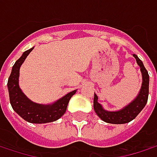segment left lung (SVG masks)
Wrapping results in <instances>:
<instances>
[{"label": "left lung", "mask_w": 157, "mask_h": 157, "mask_svg": "<svg viewBox=\"0 0 157 157\" xmlns=\"http://www.w3.org/2000/svg\"><path fill=\"white\" fill-rule=\"evenodd\" d=\"M133 56L136 58L137 64L140 66L142 78H143L140 92L134 101H132L129 105L124 106L123 109L111 112V111H106L103 108V106L98 103L97 95L94 94V112L103 121L106 123L114 124L129 123L138 115V113L143 110L147 103L148 94H149V75H148L146 69L144 66L143 62L137 57V55L133 54Z\"/></svg>", "instance_id": "8db88e82"}]
</instances>
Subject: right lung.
<instances>
[{
	"label": "right lung",
	"instance_id": "add662e5",
	"mask_svg": "<svg viewBox=\"0 0 157 157\" xmlns=\"http://www.w3.org/2000/svg\"><path fill=\"white\" fill-rule=\"evenodd\" d=\"M31 48L25 51L22 55L17 60L13 66L11 75L8 79V91L10 103L13 109L25 121L33 124H46L58 120L62 117L67 108L71 97L76 93V90L72 91L51 105H40L32 102L21 92L19 86L20 67L33 51Z\"/></svg>",
	"mask_w": 157,
	"mask_h": 157
}]
</instances>
